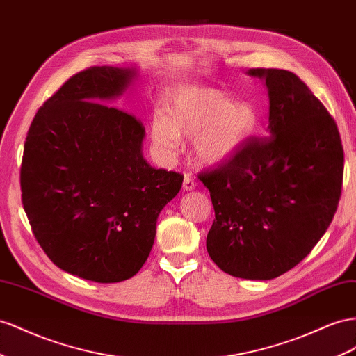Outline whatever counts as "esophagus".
Instances as JSON below:
<instances>
[{"label": "esophagus", "mask_w": 356, "mask_h": 356, "mask_svg": "<svg viewBox=\"0 0 356 356\" xmlns=\"http://www.w3.org/2000/svg\"><path fill=\"white\" fill-rule=\"evenodd\" d=\"M182 188H184V191H191V190L196 188V181L190 174L184 175V182H182Z\"/></svg>", "instance_id": "obj_1"}]
</instances>
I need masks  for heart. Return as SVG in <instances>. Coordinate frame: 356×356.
<instances>
[{"instance_id":"1","label":"heart","mask_w":356,"mask_h":356,"mask_svg":"<svg viewBox=\"0 0 356 356\" xmlns=\"http://www.w3.org/2000/svg\"><path fill=\"white\" fill-rule=\"evenodd\" d=\"M256 124L257 112L250 102H232L205 86H184L152 120L151 139L165 154H174L181 138H193L195 159L216 168L239 154Z\"/></svg>"}]
</instances>
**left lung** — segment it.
<instances>
[{"label": "left lung", "instance_id": "1", "mask_svg": "<svg viewBox=\"0 0 356 356\" xmlns=\"http://www.w3.org/2000/svg\"><path fill=\"white\" fill-rule=\"evenodd\" d=\"M247 74L266 86V134L200 175L216 211L207 250L230 275L271 280L300 264L332 222L343 147L337 124L295 73L250 69Z\"/></svg>", "mask_w": 356, "mask_h": 356}]
</instances>
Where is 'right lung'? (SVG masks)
I'll return each mask as SVG.
<instances>
[{
	"instance_id": "right-lung-1",
	"label": "right lung",
	"mask_w": 356,
	"mask_h": 356,
	"mask_svg": "<svg viewBox=\"0 0 356 356\" xmlns=\"http://www.w3.org/2000/svg\"><path fill=\"white\" fill-rule=\"evenodd\" d=\"M136 67H91L38 109L21 168L22 204L35 239L63 271L97 283L136 274L159 214L182 186L142 156L145 129L112 104Z\"/></svg>"
}]
</instances>
